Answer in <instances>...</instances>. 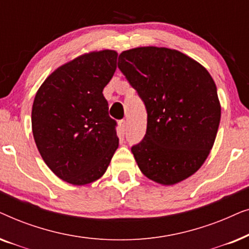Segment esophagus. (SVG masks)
Here are the masks:
<instances>
[{
	"label": "esophagus",
	"instance_id": "34e87169",
	"mask_svg": "<svg viewBox=\"0 0 249 249\" xmlns=\"http://www.w3.org/2000/svg\"><path fill=\"white\" fill-rule=\"evenodd\" d=\"M120 127H121V129H122V131L127 130V127H128V122H127V120H121V121H120Z\"/></svg>",
	"mask_w": 249,
	"mask_h": 249
}]
</instances>
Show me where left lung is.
Listing matches in <instances>:
<instances>
[{"mask_svg":"<svg viewBox=\"0 0 249 249\" xmlns=\"http://www.w3.org/2000/svg\"><path fill=\"white\" fill-rule=\"evenodd\" d=\"M118 67L147 111L145 137L131 148L138 168L160 185L189 178L209 156L220 124L210 72L179 51L156 46L124 51Z\"/></svg>","mask_w":249,"mask_h":249,"instance_id":"obj_1","label":"left lung"}]
</instances>
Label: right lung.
Returning <instances> with one entry per match:
<instances>
[{
	"mask_svg": "<svg viewBox=\"0 0 249 249\" xmlns=\"http://www.w3.org/2000/svg\"><path fill=\"white\" fill-rule=\"evenodd\" d=\"M117 51H91L62 64L34 98L32 129L46 165L63 181L83 186L107 171L119 146L104 87L117 69Z\"/></svg>",
	"mask_w": 249,
	"mask_h": 249,
	"instance_id": "add662e5",
	"label": "right lung"
}]
</instances>
